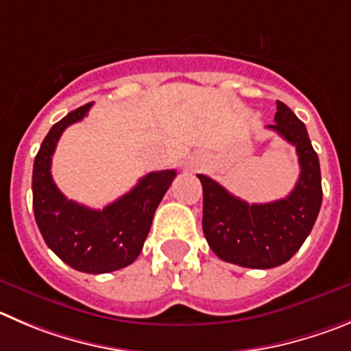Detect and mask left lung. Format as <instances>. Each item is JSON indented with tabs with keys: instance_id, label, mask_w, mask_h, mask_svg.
<instances>
[{
	"instance_id": "obj_1",
	"label": "left lung",
	"mask_w": 351,
	"mask_h": 351,
	"mask_svg": "<svg viewBox=\"0 0 351 351\" xmlns=\"http://www.w3.org/2000/svg\"><path fill=\"white\" fill-rule=\"evenodd\" d=\"M268 130L296 147L300 178L287 197L250 204L232 195L209 176L202 183V232L220 260L245 268H274L286 263L312 232L322 204L319 156L296 114L277 100L275 123Z\"/></svg>"
}]
</instances>
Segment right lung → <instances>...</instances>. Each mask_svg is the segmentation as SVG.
<instances>
[{
    "label": "right lung",
    "instance_id": "add662e5",
    "mask_svg": "<svg viewBox=\"0 0 351 351\" xmlns=\"http://www.w3.org/2000/svg\"><path fill=\"white\" fill-rule=\"evenodd\" d=\"M91 106L69 112L43 140L32 168V209L43 239L64 263L84 274H109L138 258L154 213L176 171L149 173L104 209L69 201L51 178V156L65 128L83 119Z\"/></svg>",
    "mask_w": 351,
    "mask_h": 351
}]
</instances>
